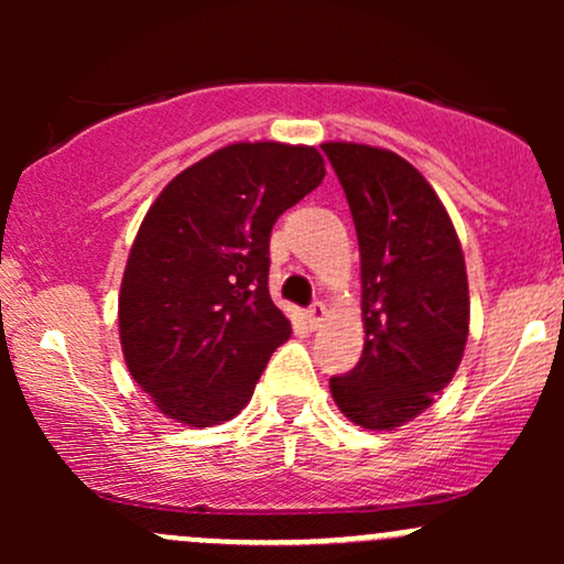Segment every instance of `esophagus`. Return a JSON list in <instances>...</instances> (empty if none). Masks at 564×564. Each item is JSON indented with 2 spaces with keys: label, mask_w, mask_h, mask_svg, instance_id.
Segmentation results:
<instances>
[{
  "label": "esophagus",
  "mask_w": 564,
  "mask_h": 564,
  "mask_svg": "<svg viewBox=\"0 0 564 564\" xmlns=\"http://www.w3.org/2000/svg\"><path fill=\"white\" fill-rule=\"evenodd\" d=\"M304 318H307V323H310V328H318L321 323H323V318H326V304L323 302H313L307 307V313H304Z\"/></svg>",
  "instance_id": "esophagus-1"
}]
</instances>
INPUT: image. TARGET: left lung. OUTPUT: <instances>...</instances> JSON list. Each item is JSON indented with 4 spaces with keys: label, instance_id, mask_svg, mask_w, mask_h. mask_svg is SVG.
<instances>
[{
    "label": "left lung",
    "instance_id": "1",
    "mask_svg": "<svg viewBox=\"0 0 564 564\" xmlns=\"http://www.w3.org/2000/svg\"><path fill=\"white\" fill-rule=\"evenodd\" d=\"M352 212L364 278L366 345L332 377L339 411L392 430L432 405L462 364L469 289L462 243L432 185L398 153L358 142L321 145Z\"/></svg>",
    "mask_w": 564,
    "mask_h": 564
}]
</instances>
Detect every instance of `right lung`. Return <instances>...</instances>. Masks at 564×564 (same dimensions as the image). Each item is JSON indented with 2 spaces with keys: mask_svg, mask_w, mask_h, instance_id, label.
<instances>
[{
  "mask_svg": "<svg viewBox=\"0 0 564 564\" xmlns=\"http://www.w3.org/2000/svg\"><path fill=\"white\" fill-rule=\"evenodd\" d=\"M315 148L236 142L187 166L142 219L121 281V349L161 413L228 422L291 323L270 300V232L321 185Z\"/></svg>",
  "mask_w": 564,
  "mask_h": 564,
  "instance_id": "add662e5",
  "label": "right lung"
}]
</instances>
